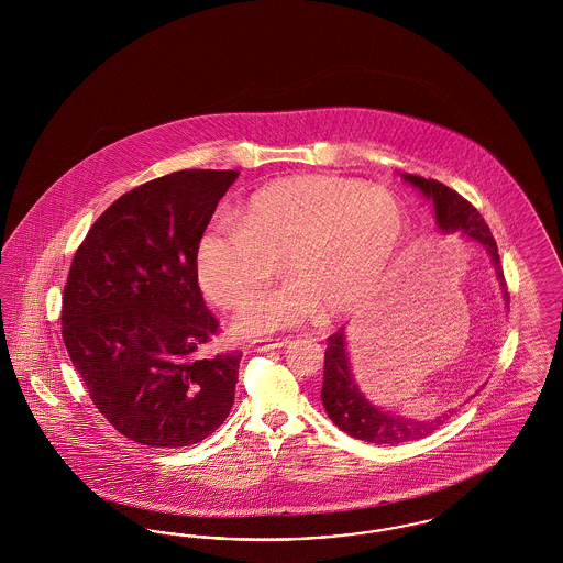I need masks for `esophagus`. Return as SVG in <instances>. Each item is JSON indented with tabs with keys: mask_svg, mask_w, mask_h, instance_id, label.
<instances>
[{
	"mask_svg": "<svg viewBox=\"0 0 563 563\" xmlns=\"http://www.w3.org/2000/svg\"><path fill=\"white\" fill-rule=\"evenodd\" d=\"M289 342H291L289 338H257V340H251L246 349L269 352V350L285 349Z\"/></svg>",
	"mask_w": 563,
	"mask_h": 563,
	"instance_id": "obj_1",
	"label": "esophagus"
}]
</instances>
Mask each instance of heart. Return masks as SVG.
Returning <instances> with one entry per match:
<instances>
[{"mask_svg":"<svg viewBox=\"0 0 563 563\" xmlns=\"http://www.w3.org/2000/svg\"><path fill=\"white\" fill-rule=\"evenodd\" d=\"M405 232V209L386 189L335 175L285 177L253 191L236 221L211 219L198 232L196 280L213 303L236 308L287 266L295 283L246 303L234 322L241 333L291 327L317 306L342 317L374 294Z\"/></svg>","mask_w":563,"mask_h":563,"instance_id":"heart-1","label":"heart"}]
</instances>
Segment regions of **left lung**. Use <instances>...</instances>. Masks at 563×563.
Masks as SVG:
<instances>
[{
  "mask_svg": "<svg viewBox=\"0 0 563 563\" xmlns=\"http://www.w3.org/2000/svg\"><path fill=\"white\" fill-rule=\"evenodd\" d=\"M402 179L413 184L416 188L422 189L429 198H432L439 228H443L445 232L462 230L468 239L482 242L494 260L498 278H500L505 295L509 299L505 272L500 266L498 244L494 241L479 211L466 198H462L457 191L448 188L445 184H441L437 179H424L420 175H409V173H405ZM321 399L335 427L349 432L350 437H354V439L377 443V445H401L407 441H416L420 437H427L432 430H437V427H441L448 418V416H443V418H437L430 422L405 420L399 416L384 413L367 401L358 393L352 374H350L344 329H338L333 335L327 338Z\"/></svg>",
  "mask_w": 563,
  "mask_h": 563,
  "instance_id": "obj_1",
  "label": "left lung"
}]
</instances>
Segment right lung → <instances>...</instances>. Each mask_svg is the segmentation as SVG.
<instances>
[{
  "mask_svg": "<svg viewBox=\"0 0 563 563\" xmlns=\"http://www.w3.org/2000/svg\"><path fill=\"white\" fill-rule=\"evenodd\" d=\"M236 177L189 168L131 189L74 255L63 342L95 407L134 443L194 445L234 405L242 352H209L221 324L200 294L194 244Z\"/></svg>",
  "mask_w": 563,
  "mask_h": 563,
  "instance_id": "add662e5",
  "label": "right lung"
}]
</instances>
